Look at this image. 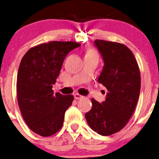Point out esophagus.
<instances>
[{"label": "esophagus", "mask_w": 159, "mask_h": 159, "mask_svg": "<svg viewBox=\"0 0 159 159\" xmlns=\"http://www.w3.org/2000/svg\"><path fill=\"white\" fill-rule=\"evenodd\" d=\"M74 98H75V99L78 100V99H83V98H84V96L81 95H80V94H78V93H75V94H74Z\"/></svg>", "instance_id": "obj_1"}]
</instances>
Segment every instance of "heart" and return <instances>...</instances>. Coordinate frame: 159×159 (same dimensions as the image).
<instances>
[{
    "instance_id": "b5f03b06",
    "label": "heart",
    "mask_w": 159,
    "mask_h": 159,
    "mask_svg": "<svg viewBox=\"0 0 159 159\" xmlns=\"http://www.w3.org/2000/svg\"><path fill=\"white\" fill-rule=\"evenodd\" d=\"M93 56H98L97 55L96 51L93 48H88L87 49L86 52H85V55H84V57H93Z\"/></svg>"
}]
</instances>
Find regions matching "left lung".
<instances>
[{
  "mask_svg": "<svg viewBox=\"0 0 159 159\" xmlns=\"http://www.w3.org/2000/svg\"><path fill=\"white\" fill-rule=\"evenodd\" d=\"M95 44L104 61L98 82L107 94L102 103L92 99V107L85 118L94 131L108 136L121 130L134 113L141 77L137 60L127 46L103 40H95Z\"/></svg>",
  "mask_w": 159,
  "mask_h": 159,
  "instance_id": "8db88e82",
  "label": "left lung"
}]
</instances>
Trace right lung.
Wrapping results in <instances>:
<instances>
[{
	"label": "right lung",
	"mask_w": 159,
	"mask_h": 159,
	"mask_svg": "<svg viewBox=\"0 0 159 159\" xmlns=\"http://www.w3.org/2000/svg\"><path fill=\"white\" fill-rule=\"evenodd\" d=\"M80 46L73 41L41 43L31 48L20 61L16 79L18 105L28 127L39 135L48 137L62 127L74 97L55 94L52 88L66 56Z\"/></svg>",
	"instance_id": "obj_1"
}]
</instances>
